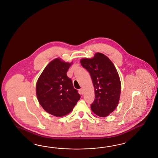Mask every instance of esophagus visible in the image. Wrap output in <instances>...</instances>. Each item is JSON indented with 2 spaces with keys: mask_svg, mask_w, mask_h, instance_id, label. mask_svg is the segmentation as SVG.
Segmentation results:
<instances>
[{
  "mask_svg": "<svg viewBox=\"0 0 158 158\" xmlns=\"http://www.w3.org/2000/svg\"><path fill=\"white\" fill-rule=\"evenodd\" d=\"M79 93L81 94H83L84 93V91H83V89L81 88V89H79Z\"/></svg>",
  "mask_w": 158,
  "mask_h": 158,
  "instance_id": "esophagus-1",
  "label": "esophagus"
}]
</instances>
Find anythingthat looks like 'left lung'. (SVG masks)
<instances>
[{
    "label": "left lung",
    "mask_w": 158,
    "mask_h": 158,
    "mask_svg": "<svg viewBox=\"0 0 158 158\" xmlns=\"http://www.w3.org/2000/svg\"><path fill=\"white\" fill-rule=\"evenodd\" d=\"M90 73L94 85L95 100L91 110L100 117H106L117 107L119 101L121 83L114 64L104 54L97 53L92 58L80 61Z\"/></svg>",
    "instance_id": "obj_1"
}]
</instances>
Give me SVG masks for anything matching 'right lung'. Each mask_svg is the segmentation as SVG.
I'll return each mask as SVG.
<instances>
[{
    "label": "right lung",
    "mask_w": 158,
    "mask_h": 158,
    "mask_svg": "<svg viewBox=\"0 0 158 158\" xmlns=\"http://www.w3.org/2000/svg\"><path fill=\"white\" fill-rule=\"evenodd\" d=\"M72 63L56 58L44 68L36 86L39 102L48 114L61 117L71 112L81 98L67 72Z\"/></svg>",
    "instance_id": "obj_1"
}]
</instances>
